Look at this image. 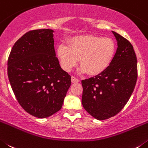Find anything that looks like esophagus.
I'll list each match as a JSON object with an SVG mask.
<instances>
[{
  "label": "esophagus",
  "instance_id": "obj_1",
  "mask_svg": "<svg viewBox=\"0 0 148 148\" xmlns=\"http://www.w3.org/2000/svg\"><path fill=\"white\" fill-rule=\"evenodd\" d=\"M71 82L72 83H77V82H79V80L78 79H77L76 77H71Z\"/></svg>",
  "mask_w": 148,
  "mask_h": 148
}]
</instances>
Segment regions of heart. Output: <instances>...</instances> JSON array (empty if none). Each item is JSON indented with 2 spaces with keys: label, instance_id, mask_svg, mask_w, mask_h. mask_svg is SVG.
<instances>
[{
  "label": "heart",
  "instance_id": "b5f03b06",
  "mask_svg": "<svg viewBox=\"0 0 148 148\" xmlns=\"http://www.w3.org/2000/svg\"><path fill=\"white\" fill-rule=\"evenodd\" d=\"M116 44L111 38L82 35L71 38L68 46L60 45L57 56L62 69L70 71L79 61V72L90 76L102 74L110 66L116 54Z\"/></svg>",
  "mask_w": 148,
  "mask_h": 148
}]
</instances>
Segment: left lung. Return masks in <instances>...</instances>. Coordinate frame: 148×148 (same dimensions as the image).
<instances>
[{"instance_id":"8db88e82","label":"left lung","mask_w":148,"mask_h":148,"mask_svg":"<svg viewBox=\"0 0 148 148\" xmlns=\"http://www.w3.org/2000/svg\"><path fill=\"white\" fill-rule=\"evenodd\" d=\"M117 49L110 66L102 74L82 80V104L85 110L98 120H104L121 111L135 88L137 59L133 46L112 31Z\"/></svg>"}]
</instances>
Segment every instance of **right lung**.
Listing matches in <instances>:
<instances>
[{
  "mask_svg": "<svg viewBox=\"0 0 148 148\" xmlns=\"http://www.w3.org/2000/svg\"><path fill=\"white\" fill-rule=\"evenodd\" d=\"M54 30L37 29L26 33L13 46L7 73L21 107L38 118H46L62 108L71 86V76L56 58Z\"/></svg>",
  "mask_w": 148,
  "mask_h": 148,
  "instance_id": "1",
  "label": "right lung"
}]
</instances>
